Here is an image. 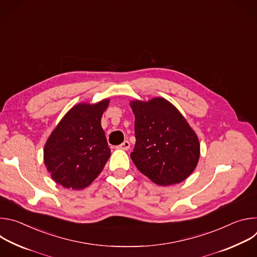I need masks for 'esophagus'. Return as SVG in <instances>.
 Listing matches in <instances>:
<instances>
[{"label": "esophagus", "instance_id": "34e87169", "mask_svg": "<svg viewBox=\"0 0 257 257\" xmlns=\"http://www.w3.org/2000/svg\"><path fill=\"white\" fill-rule=\"evenodd\" d=\"M117 149H119V150H123V151H128L129 149H130V142L129 141H127V140H125L122 144H120Z\"/></svg>", "mask_w": 257, "mask_h": 257}]
</instances>
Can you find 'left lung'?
<instances>
[{
    "mask_svg": "<svg viewBox=\"0 0 257 257\" xmlns=\"http://www.w3.org/2000/svg\"><path fill=\"white\" fill-rule=\"evenodd\" d=\"M135 116V148L130 155L136 168L154 183L170 186L195 170L200 143L179 109L164 97L131 100Z\"/></svg>",
    "mask_w": 257,
    "mask_h": 257,
    "instance_id": "8db88e82",
    "label": "left lung"
}]
</instances>
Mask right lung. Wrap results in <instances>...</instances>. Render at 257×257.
<instances>
[{
	"mask_svg": "<svg viewBox=\"0 0 257 257\" xmlns=\"http://www.w3.org/2000/svg\"><path fill=\"white\" fill-rule=\"evenodd\" d=\"M109 103L72 106L52 131L44 149V162L57 184L73 190L89 186L106 164L109 150L100 120Z\"/></svg>",
	"mask_w": 257,
	"mask_h": 257,
	"instance_id": "right-lung-1",
	"label": "right lung"
}]
</instances>
